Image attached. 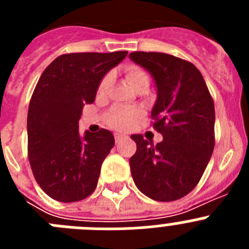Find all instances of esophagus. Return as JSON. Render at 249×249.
Instances as JSON below:
<instances>
[{
  "label": "esophagus",
  "instance_id": "34e87169",
  "mask_svg": "<svg viewBox=\"0 0 249 249\" xmlns=\"http://www.w3.org/2000/svg\"><path fill=\"white\" fill-rule=\"evenodd\" d=\"M127 136L126 135H122V133H114V141L116 142H120L122 140H126Z\"/></svg>",
  "mask_w": 249,
  "mask_h": 249
}]
</instances>
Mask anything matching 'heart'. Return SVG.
Segmentation results:
<instances>
[{"mask_svg":"<svg viewBox=\"0 0 249 249\" xmlns=\"http://www.w3.org/2000/svg\"><path fill=\"white\" fill-rule=\"evenodd\" d=\"M126 80L132 89H136V91L144 83H149L148 74L146 73L144 70L137 67V66H129V67L126 68ZM109 82H111V76L109 74L105 76L101 80L97 89V93L100 96L106 93V91L108 89ZM141 117H142V112L140 109L113 107L106 116V121H107L108 126L112 127V128L126 131V129L131 128Z\"/></svg>","mask_w":249,"mask_h":249,"instance_id":"obj_1","label":"heart"}]
</instances>
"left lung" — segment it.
Here are the masks:
<instances>
[{"mask_svg":"<svg viewBox=\"0 0 249 249\" xmlns=\"http://www.w3.org/2000/svg\"><path fill=\"white\" fill-rule=\"evenodd\" d=\"M157 87L152 108L153 128L163 136L155 144L132 135L137 151L129 158L135 184L149 198L179 199L203 176L214 148V103L203 76L193 63L160 52H132Z\"/></svg>","mask_w":249,"mask_h":249,"instance_id":"left-lung-1","label":"left lung"}]
</instances>
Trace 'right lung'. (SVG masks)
Segmentation results:
<instances>
[{"label": "right lung", "mask_w": 249, "mask_h": 249, "mask_svg": "<svg viewBox=\"0 0 249 249\" xmlns=\"http://www.w3.org/2000/svg\"><path fill=\"white\" fill-rule=\"evenodd\" d=\"M127 53L61 54L39 77L28 107V160L35 179L51 198L70 203L96 190L114 138L105 128L81 137L78 121L83 106L96 98L101 80Z\"/></svg>", "instance_id": "obj_1"}]
</instances>
